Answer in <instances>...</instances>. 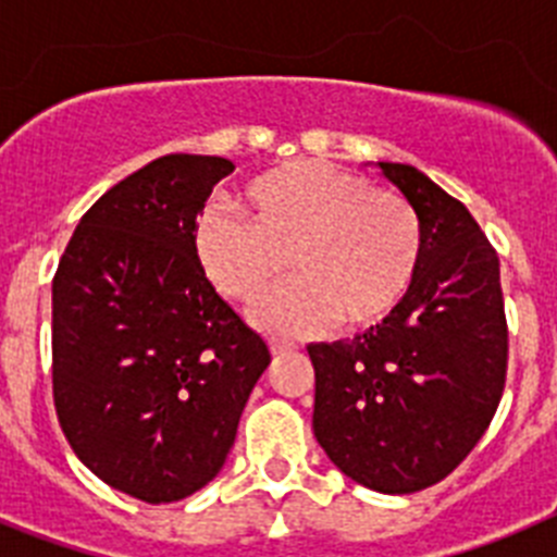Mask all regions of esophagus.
Listing matches in <instances>:
<instances>
[{"instance_id": "1", "label": "esophagus", "mask_w": 557, "mask_h": 557, "mask_svg": "<svg viewBox=\"0 0 557 557\" xmlns=\"http://www.w3.org/2000/svg\"><path fill=\"white\" fill-rule=\"evenodd\" d=\"M293 343H289V339H278V337H270V351L275 354V357H282V354H287V351H293Z\"/></svg>"}]
</instances>
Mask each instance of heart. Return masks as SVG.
<instances>
[{
	"mask_svg": "<svg viewBox=\"0 0 557 557\" xmlns=\"http://www.w3.org/2000/svg\"><path fill=\"white\" fill-rule=\"evenodd\" d=\"M239 200L245 214L200 211L189 245L211 287L239 304L259 301L289 264L298 270L256 307L259 326L307 334L337 321L362 332L412 289L424 228L405 195L323 161H293L250 178Z\"/></svg>",
	"mask_w": 557,
	"mask_h": 557,
	"instance_id": "1",
	"label": "heart"
}]
</instances>
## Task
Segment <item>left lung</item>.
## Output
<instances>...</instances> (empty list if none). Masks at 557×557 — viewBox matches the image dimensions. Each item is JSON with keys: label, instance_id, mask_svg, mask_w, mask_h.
Segmentation results:
<instances>
[{"label": "left lung", "instance_id": "left-lung-1", "mask_svg": "<svg viewBox=\"0 0 557 557\" xmlns=\"http://www.w3.org/2000/svg\"><path fill=\"white\" fill-rule=\"evenodd\" d=\"M416 206L424 256L401 307L366 334L314 343L312 430L343 474L416 494L485 435L508 376L499 256L457 198L410 164L379 161Z\"/></svg>", "mask_w": 557, "mask_h": 557}]
</instances>
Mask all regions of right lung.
Returning a JSON list of instances; mask_svg holds the SVG:
<instances>
[{
	"label": "right lung",
	"mask_w": 557,
	"mask_h": 557,
	"mask_svg": "<svg viewBox=\"0 0 557 557\" xmlns=\"http://www.w3.org/2000/svg\"><path fill=\"white\" fill-rule=\"evenodd\" d=\"M220 156L172 152L102 195L52 278V398L111 488L178 502L223 469L270 348L200 273L189 231Z\"/></svg>",
	"instance_id": "right-lung-1"
}]
</instances>
